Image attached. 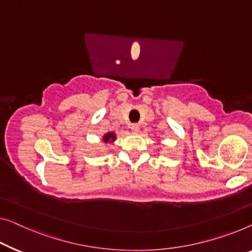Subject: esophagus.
Wrapping results in <instances>:
<instances>
[{
  "label": "esophagus",
  "instance_id": "1",
  "mask_svg": "<svg viewBox=\"0 0 252 252\" xmlns=\"http://www.w3.org/2000/svg\"><path fill=\"white\" fill-rule=\"evenodd\" d=\"M130 129H131V131H132L133 133H138L139 130H140V126H139V125H131Z\"/></svg>",
  "mask_w": 252,
  "mask_h": 252
}]
</instances>
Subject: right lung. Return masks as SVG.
Wrapping results in <instances>:
<instances>
[{
	"label": "right lung",
	"instance_id": "1",
	"mask_svg": "<svg viewBox=\"0 0 252 252\" xmlns=\"http://www.w3.org/2000/svg\"><path fill=\"white\" fill-rule=\"evenodd\" d=\"M115 140H116V133L113 132V131L106 132L102 137V141L104 142V144H113Z\"/></svg>",
	"mask_w": 252,
	"mask_h": 252
}]
</instances>
